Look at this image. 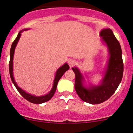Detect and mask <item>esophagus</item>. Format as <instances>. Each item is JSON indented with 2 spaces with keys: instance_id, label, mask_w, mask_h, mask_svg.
<instances>
[{
  "instance_id": "obj_1",
  "label": "esophagus",
  "mask_w": 133,
  "mask_h": 133,
  "mask_svg": "<svg viewBox=\"0 0 133 133\" xmlns=\"http://www.w3.org/2000/svg\"><path fill=\"white\" fill-rule=\"evenodd\" d=\"M75 64H76V61L74 60V59H70L68 60V64L69 65L70 68H72L73 65H75Z\"/></svg>"
}]
</instances>
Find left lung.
<instances>
[{
	"instance_id": "left-lung-1",
	"label": "left lung",
	"mask_w": 133,
	"mask_h": 133,
	"mask_svg": "<svg viewBox=\"0 0 133 133\" xmlns=\"http://www.w3.org/2000/svg\"><path fill=\"white\" fill-rule=\"evenodd\" d=\"M102 41L108 48L109 58L101 83L98 86L86 88L83 84L84 77L78 68H72L75 73V89L81 99L86 103L97 104L106 101L116 91L123 75V57L120 44L110 29L101 31Z\"/></svg>"
}]
</instances>
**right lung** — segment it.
Instances as JSON below:
<instances>
[{
    "label": "right lung",
    "mask_w": 133,
    "mask_h": 133,
    "mask_svg": "<svg viewBox=\"0 0 133 133\" xmlns=\"http://www.w3.org/2000/svg\"><path fill=\"white\" fill-rule=\"evenodd\" d=\"M29 29H24V30H28ZM24 30H21L19 32V34H18L16 38L14 41L13 42L12 44L11 45V48H10V61H9V72H10V78H11L13 84H14L15 87L16 88V89H17V91H19V92L21 94V96H22L25 99L28 101L34 104H41L45 103V102L48 101L52 97V96H54L55 92H56V89H57V85L58 82H59V79L61 78V77L63 76V74H64L65 72L69 69V66L67 63H65L63 65H62L61 67H60L57 69V72L56 73V76H55V78L54 80V84H53V86L52 89L49 92L48 94H47L46 95L42 96H36L32 95V94H29L26 92L22 90L21 88H19V86H17V83L15 81L14 77L13 75V59H14V51L15 49H16V47L17 44L18 43V41H19L20 37H21V33L22 32V31Z\"/></svg>",
    "instance_id": "1"
}]
</instances>
